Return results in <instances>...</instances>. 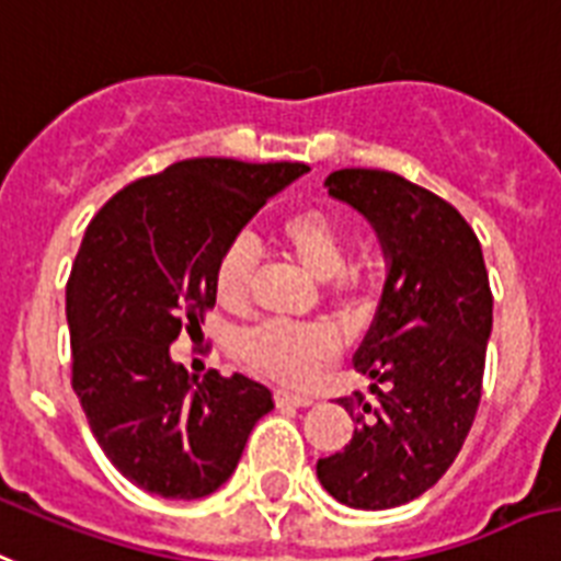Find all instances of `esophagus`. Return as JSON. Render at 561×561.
Returning <instances> with one entry per match:
<instances>
[{
    "label": "esophagus",
    "instance_id": "1",
    "mask_svg": "<svg viewBox=\"0 0 561 561\" xmlns=\"http://www.w3.org/2000/svg\"><path fill=\"white\" fill-rule=\"evenodd\" d=\"M273 398H276V407H296V409H302V407H311L313 403V398H308V394H294V391H288V389H276V394H273Z\"/></svg>",
    "mask_w": 561,
    "mask_h": 561
}]
</instances>
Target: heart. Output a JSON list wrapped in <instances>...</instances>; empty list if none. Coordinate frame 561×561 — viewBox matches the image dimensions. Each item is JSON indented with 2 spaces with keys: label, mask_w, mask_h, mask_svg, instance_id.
<instances>
[{
  "label": "heart",
  "mask_w": 561,
  "mask_h": 561,
  "mask_svg": "<svg viewBox=\"0 0 561 561\" xmlns=\"http://www.w3.org/2000/svg\"><path fill=\"white\" fill-rule=\"evenodd\" d=\"M279 241L317 279H334L336 288L352 282V273L345 271L343 225L325 209L305 207L282 218ZM256 265L259 248L250 236H236L227 241L216 262L218 299L227 305L244 302ZM336 348H340L336 334L320 322L299 325V322L267 320L239 336V354L244 363L256 368L259 375L288 386L308 383L317 375V368L334 357Z\"/></svg>",
  "instance_id": "1"
}]
</instances>
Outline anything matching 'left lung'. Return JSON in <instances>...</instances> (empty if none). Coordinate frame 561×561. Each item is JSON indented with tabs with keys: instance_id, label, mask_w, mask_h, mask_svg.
I'll list each match as a JSON object with an SVG mask.
<instances>
[{
	"instance_id": "obj_1",
	"label": "left lung",
	"mask_w": 561,
	"mask_h": 561,
	"mask_svg": "<svg viewBox=\"0 0 561 561\" xmlns=\"http://www.w3.org/2000/svg\"><path fill=\"white\" fill-rule=\"evenodd\" d=\"M325 186L375 227L386 285L354 354L375 403L340 398L359 409V426L343 453L317 461V478L345 507H400L438 484L472 426L493 331L490 279L472 227L430 190L383 170H336Z\"/></svg>"
}]
</instances>
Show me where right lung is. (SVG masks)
I'll return each instance as SVG.
<instances>
[{
	"instance_id": "obj_1",
	"label": "right lung",
	"mask_w": 561,
	"mask_h": 561,
	"mask_svg": "<svg viewBox=\"0 0 561 561\" xmlns=\"http://www.w3.org/2000/svg\"><path fill=\"white\" fill-rule=\"evenodd\" d=\"M305 163L178 161L108 198L85 227L66 288L71 386L115 470L161 499H204L233 476L271 389L170 357L216 305L230 239L305 175Z\"/></svg>"
}]
</instances>
